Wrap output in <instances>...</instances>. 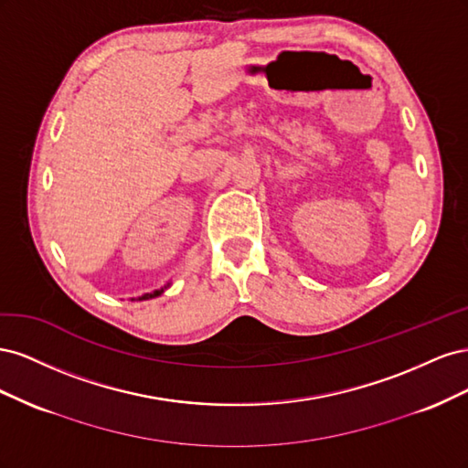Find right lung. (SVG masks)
Here are the masks:
<instances>
[{
	"mask_svg": "<svg viewBox=\"0 0 468 468\" xmlns=\"http://www.w3.org/2000/svg\"><path fill=\"white\" fill-rule=\"evenodd\" d=\"M169 285H172V282H167L165 287H162V289H155L154 292H146V294H143V296H138V301H148V299H155V296H160Z\"/></svg>",
	"mask_w": 468,
	"mask_h": 468,
	"instance_id": "right-lung-1",
	"label": "right lung"
}]
</instances>
